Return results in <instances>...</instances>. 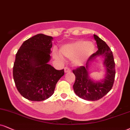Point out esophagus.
Listing matches in <instances>:
<instances>
[{
    "instance_id": "1",
    "label": "esophagus",
    "mask_w": 130,
    "mask_h": 130,
    "mask_svg": "<svg viewBox=\"0 0 130 130\" xmlns=\"http://www.w3.org/2000/svg\"><path fill=\"white\" fill-rule=\"evenodd\" d=\"M64 71H65V73H70V72H71V70H70L68 67H65V69H64Z\"/></svg>"
}]
</instances>
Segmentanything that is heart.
Segmentation results:
<instances>
[{
    "instance_id": "heart-1",
    "label": "heart",
    "mask_w": 130,
    "mask_h": 130,
    "mask_svg": "<svg viewBox=\"0 0 130 130\" xmlns=\"http://www.w3.org/2000/svg\"><path fill=\"white\" fill-rule=\"evenodd\" d=\"M95 48L93 42L77 40L62 45L60 48V52L65 57L71 59L73 65L80 67L93 54ZM53 56L55 59H62V56L56 52L53 53Z\"/></svg>"
}]
</instances>
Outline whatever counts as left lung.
I'll return each instance as SVG.
<instances>
[{"label": "left lung", "instance_id": "left-lung-1", "mask_svg": "<svg viewBox=\"0 0 130 130\" xmlns=\"http://www.w3.org/2000/svg\"><path fill=\"white\" fill-rule=\"evenodd\" d=\"M98 50L89 57L86 66L80 67L73 72L76 76L73 89L76 94L87 101H95L103 98L111 90L115 77V63L111 50L104 40L94 34ZM99 57L104 59L106 68L104 77L100 81H94L89 77V68L91 63Z\"/></svg>", "mask_w": 130, "mask_h": 130}]
</instances>
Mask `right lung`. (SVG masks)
Here are the masks:
<instances>
[{
    "label": "right lung",
    "instance_id": "obj_1",
    "mask_svg": "<svg viewBox=\"0 0 130 130\" xmlns=\"http://www.w3.org/2000/svg\"><path fill=\"white\" fill-rule=\"evenodd\" d=\"M53 38L38 34L26 40L18 51L13 78L20 94L31 101H42L53 94L56 85L64 75L48 64Z\"/></svg>",
    "mask_w": 130,
    "mask_h": 130
}]
</instances>
